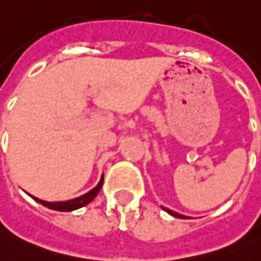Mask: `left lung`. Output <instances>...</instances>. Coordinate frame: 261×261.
Wrapping results in <instances>:
<instances>
[{
  "label": "left lung",
  "instance_id": "left-lung-1",
  "mask_svg": "<svg viewBox=\"0 0 261 261\" xmlns=\"http://www.w3.org/2000/svg\"><path fill=\"white\" fill-rule=\"evenodd\" d=\"M163 209L166 210L168 212L169 215H172V216H175V217H179V219H188V217H185L183 215H179V213H176V212H173V210H170V209H166V207H163Z\"/></svg>",
  "mask_w": 261,
  "mask_h": 261
}]
</instances>
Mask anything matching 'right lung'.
<instances>
[{"mask_svg":"<svg viewBox=\"0 0 261 261\" xmlns=\"http://www.w3.org/2000/svg\"><path fill=\"white\" fill-rule=\"evenodd\" d=\"M102 183H103V176L100 177L99 183H98L92 190H89L88 193L79 196V197H76V199L66 200V202H45V200H41V199L34 197V196H32V199H35V202L41 203L42 206H46L48 209L58 210V212H72V210H76L79 209V207H84V206H86L88 203L92 202L93 199L96 197V195L99 193L100 188H102Z\"/></svg>","mask_w":261,"mask_h":261,"instance_id":"1","label":"right lung"}]
</instances>
